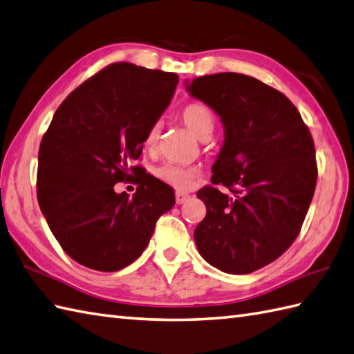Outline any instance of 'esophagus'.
<instances>
[{"label": "esophagus", "mask_w": 354, "mask_h": 354, "mask_svg": "<svg viewBox=\"0 0 354 354\" xmlns=\"http://www.w3.org/2000/svg\"><path fill=\"white\" fill-rule=\"evenodd\" d=\"M189 198H191V195H187V194H183V192H177V194H176V201H177V204H183V203H186Z\"/></svg>", "instance_id": "esophagus-1"}]
</instances>
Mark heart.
I'll use <instances>...</instances> for the list:
<instances>
[{
	"label": "heart",
	"instance_id": "heart-1",
	"mask_svg": "<svg viewBox=\"0 0 354 354\" xmlns=\"http://www.w3.org/2000/svg\"><path fill=\"white\" fill-rule=\"evenodd\" d=\"M180 118L185 125L189 129L195 136L200 139H209L215 130V115L212 109L203 103H189L180 111ZM160 135V124H153L144 138V148L148 151H153L157 140ZM156 176L162 182L171 185L178 191H186L192 186L195 177H197V169L180 167L176 163H163L162 167L156 169Z\"/></svg>",
	"mask_w": 354,
	"mask_h": 354
}]
</instances>
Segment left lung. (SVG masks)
<instances>
[{
  "label": "left lung",
  "instance_id": "1",
  "mask_svg": "<svg viewBox=\"0 0 354 354\" xmlns=\"http://www.w3.org/2000/svg\"><path fill=\"white\" fill-rule=\"evenodd\" d=\"M221 118L224 144L212 183L197 197L206 216L194 232L200 254L229 274L280 257L300 233L317 186L315 145L288 97L254 77L219 73L186 83Z\"/></svg>",
  "mask_w": 354,
  "mask_h": 354
}]
</instances>
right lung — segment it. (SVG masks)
<instances>
[{
  "label": "right lung",
  "mask_w": 354,
  "mask_h": 354,
  "mask_svg": "<svg viewBox=\"0 0 354 354\" xmlns=\"http://www.w3.org/2000/svg\"><path fill=\"white\" fill-rule=\"evenodd\" d=\"M177 83L174 73L112 64L54 113L39 148L37 201L54 238L80 265L104 272L125 268L176 204L172 187L130 163ZM124 179L138 185L133 198L113 189Z\"/></svg>",
  "instance_id": "add662e5"
}]
</instances>
